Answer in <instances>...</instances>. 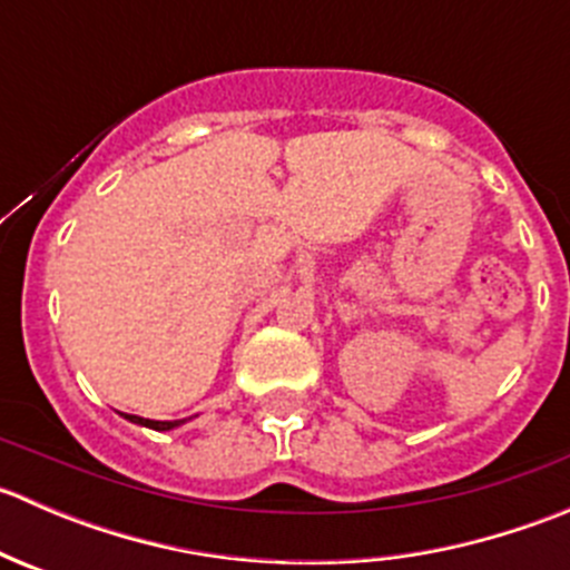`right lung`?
Masks as SVG:
<instances>
[{"label":"right lung","instance_id":"right-lung-1","mask_svg":"<svg viewBox=\"0 0 570 570\" xmlns=\"http://www.w3.org/2000/svg\"><path fill=\"white\" fill-rule=\"evenodd\" d=\"M124 419H129V422L135 424H142V428H151V430H174L178 424H184V419H176V422H157V419H142V416H135V413H120Z\"/></svg>","mask_w":570,"mask_h":570}]
</instances>
